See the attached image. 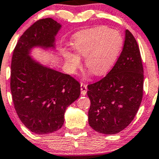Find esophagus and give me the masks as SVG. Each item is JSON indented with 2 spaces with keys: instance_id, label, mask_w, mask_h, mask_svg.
Masks as SVG:
<instances>
[{
  "instance_id": "esophagus-1",
  "label": "esophagus",
  "mask_w": 159,
  "mask_h": 159,
  "mask_svg": "<svg viewBox=\"0 0 159 159\" xmlns=\"http://www.w3.org/2000/svg\"><path fill=\"white\" fill-rule=\"evenodd\" d=\"M87 88H88V86L87 84H83V83H81V93L82 95H85L87 93Z\"/></svg>"
}]
</instances>
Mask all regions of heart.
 <instances>
[{"label": "heart", "mask_w": 159, "mask_h": 159, "mask_svg": "<svg viewBox=\"0 0 159 159\" xmlns=\"http://www.w3.org/2000/svg\"><path fill=\"white\" fill-rule=\"evenodd\" d=\"M123 46L120 32L105 26L78 32L72 37L71 46L75 53L62 51L68 70L75 72L84 58L86 68L96 76L106 75L116 62Z\"/></svg>", "instance_id": "1"}]
</instances>
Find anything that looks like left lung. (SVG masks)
Masks as SVG:
<instances>
[{"instance_id":"8db88e82","label":"left lung","mask_w":159,"mask_h":159,"mask_svg":"<svg viewBox=\"0 0 159 159\" xmlns=\"http://www.w3.org/2000/svg\"><path fill=\"white\" fill-rule=\"evenodd\" d=\"M143 67L138 44L126 30L123 51L104 78L88 85V123L95 131L116 134L133 121L143 94Z\"/></svg>"}]
</instances>
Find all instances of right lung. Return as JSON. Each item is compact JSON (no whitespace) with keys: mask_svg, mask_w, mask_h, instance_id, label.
I'll list each match as a JSON object with an SVG mask.
<instances>
[{"mask_svg":"<svg viewBox=\"0 0 159 159\" xmlns=\"http://www.w3.org/2000/svg\"><path fill=\"white\" fill-rule=\"evenodd\" d=\"M61 27L52 18L36 21L23 33L13 52L11 90L13 105L21 122L36 134L59 129L66 108L81 93V85L72 77L31 58L33 48L56 49V36Z\"/></svg>","mask_w":159,"mask_h":159,"instance_id":"obj_1","label":"right lung"}]
</instances>
